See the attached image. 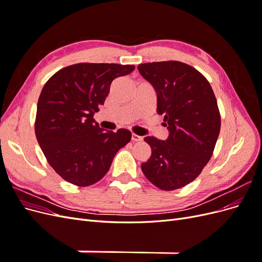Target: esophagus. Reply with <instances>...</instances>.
Wrapping results in <instances>:
<instances>
[{
  "mask_svg": "<svg viewBox=\"0 0 262 262\" xmlns=\"http://www.w3.org/2000/svg\"><path fill=\"white\" fill-rule=\"evenodd\" d=\"M142 137H140V136H137V134H134V133H132V136H131V140L133 141V142H137V141H142Z\"/></svg>",
  "mask_w": 262,
  "mask_h": 262,
  "instance_id": "1",
  "label": "esophagus"
}]
</instances>
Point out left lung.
Listing matches in <instances>:
<instances>
[{
    "mask_svg": "<svg viewBox=\"0 0 262 262\" xmlns=\"http://www.w3.org/2000/svg\"><path fill=\"white\" fill-rule=\"evenodd\" d=\"M138 69L156 91L157 114L164 115L169 131L166 141L144 138L152 155L142 171L162 190L182 188L200 175L215 147L221 129L215 95L207 78L186 63H143Z\"/></svg>",
    "mask_w": 262,
    "mask_h": 262,
    "instance_id": "obj_1",
    "label": "left lung"
}]
</instances>
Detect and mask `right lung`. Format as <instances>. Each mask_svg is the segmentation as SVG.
<instances>
[{
  "label": "right lung",
  "instance_id": "right-lung-1",
  "mask_svg": "<svg viewBox=\"0 0 262 262\" xmlns=\"http://www.w3.org/2000/svg\"><path fill=\"white\" fill-rule=\"evenodd\" d=\"M134 66L77 63L53 74L37 104L35 132L39 145L55 172L70 184H96L110 168L116 153L131 140V132L104 131L95 122L117 77Z\"/></svg>",
  "mask_w": 262,
  "mask_h": 262
}]
</instances>
